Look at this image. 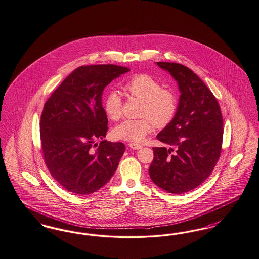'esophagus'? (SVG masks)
Returning a JSON list of instances; mask_svg holds the SVG:
<instances>
[{"label": "esophagus", "instance_id": "esophagus-1", "mask_svg": "<svg viewBox=\"0 0 259 259\" xmlns=\"http://www.w3.org/2000/svg\"><path fill=\"white\" fill-rule=\"evenodd\" d=\"M129 146H130V148H132V149H134V150H138V149H140V148L142 147V145L134 144V143H130Z\"/></svg>", "mask_w": 259, "mask_h": 259}]
</instances>
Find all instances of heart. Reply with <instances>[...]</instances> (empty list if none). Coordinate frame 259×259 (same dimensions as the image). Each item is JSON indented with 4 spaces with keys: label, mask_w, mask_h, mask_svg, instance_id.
Listing matches in <instances>:
<instances>
[{
    "label": "heart",
    "mask_w": 259,
    "mask_h": 259,
    "mask_svg": "<svg viewBox=\"0 0 259 259\" xmlns=\"http://www.w3.org/2000/svg\"><path fill=\"white\" fill-rule=\"evenodd\" d=\"M125 94L143 101L140 119H127L117 125L113 131L114 138L141 143L156 126L167 124L176 112V95L170 91L162 89V85L151 76L137 75L127 81L122 87ZM121 95L118 92H111L104 101V111L112 120H118L121 116Z\"/></svg>",
    "instance_id": "heart-1"
}]
</instances>
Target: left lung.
I'll return each mask as SVG.
<instances>
[{
	"instance_id": "left-lung-1",
	"label": "left lung",
	"mask_w": 259,
	"mask_h": 259,
	"mask_svg": "<svg viewBox=\"0 0 259 259\" xmlns=\"http://www.w3.org/2000/svg\"><path fill=\"white\" fill-rule=\"evenodd\" d=\"M156 63L172 76L181 94L172 120L157 135L171 147H153L149 176L157 186L179 195L199 186L216 166L223 143V116L216 97L197 74L180 63Z\"/></svg>"
}]
</instances>
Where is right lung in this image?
Masks as SVG:
<instances>
[{
    "label": "right lung",
    "instance_id": "obj_1",
    "mask_svg": "<svg viewBox=\"0 0 259 259\" xmlns=\"http://www.w3.org/2000/svg\"><path fill=\"white\" fill-rule=\"evenodd\" d=\"M130 71L114 64L76 68L52 93L40 118L42 153L51 176L67 191L90 195L114 176L125 151L122 143L102 141L108 118L104 89Z\"/></svg>",
    "mask_w": 259,
    "mask_h": 259
}]
</instances>
